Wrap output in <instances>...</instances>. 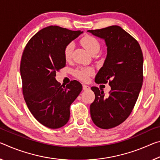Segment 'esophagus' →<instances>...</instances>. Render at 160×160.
<instances>
[{
	"label": "esophagus",
	"instance_id": "34e87169",
	"mask_svg": "<svg viewBox=\"0 0 160 160\" xmlns=\"http://www.w3.org/2000/svg\"><path fill=\"white\" fill-rule=\"evenodd\" d=\"M82 89H83V90H85V91L89 90L90 89V86L86 85H82Z\"/></svg>",
	"mask_w": 160,
	"mask_h": 160
}]
</instances>
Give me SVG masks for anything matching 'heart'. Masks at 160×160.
<instances>
[{"label":"heart","mask_w":160,"mask_h":160,"mask_svg":"<svg viewBox=\"0 0 160 160\" xmlns=\"http://www.w3.org/2000/svg\"><path fill=\"white\" fill-rule=\"evenodd\" d=\"M80 42L85 49L90 53L95 51L98 52L100 48V43L99 40L92 35H85L81 38ZM73 47H74V45H73L72 42H70V43L65 45L64 51H63L65 60H68L71 58ZM94 72H95V70L92 67H80L74 71V75L78 79L82 81H86L88 80L90 75L93 74Z\"/></svg>","instance_id":"b5f03b06"}]
</instances>
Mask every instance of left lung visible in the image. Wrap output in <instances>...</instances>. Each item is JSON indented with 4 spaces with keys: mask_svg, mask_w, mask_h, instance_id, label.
<instances>
[{
    "mask_svg": "<svg viewBox=\"0 0 160 160\" xmlns=\"http://www.w3.org/2000/svg\"><path fill=\"white\" fill-rule=\"evenodd\" d=\"M88 32L107 45V57L95 80L109 82L111 90L105 95L98 88H91L95 98L90 107L94 124L106 130L122 123L135 107L142 85L143 55L138 42L118 25Z\"/></svg>",
    "mask_w": 160,
    "mask_h": 160,
    "instance_id": "8db88e82",
    "label": "left lung"
}]
</instances>
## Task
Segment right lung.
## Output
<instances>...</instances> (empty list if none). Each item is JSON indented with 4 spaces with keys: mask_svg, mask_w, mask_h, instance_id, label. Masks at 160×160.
I'll return each instance as SVG.
<instances>
[{
    "mask_svg": "<svg viewBox=\"0 0 160 160\" xmlns=\"http://www.w3.org/2000/svg\"><path fill=\"white\" fill-rule=\"evenodd\" d=\"M81 33L50 25L35 34L22 53L20 71L24 100L34 118L48 128L68 122L70 106L82 91L77 80L63 86L55 78L56 71L65 66V45Z\"/></svg>",
    "mask_w": 160,
    "mask_h": 160,
    "instance_id": "add662e5",
    "label": "right lung"
}]
</instances>
